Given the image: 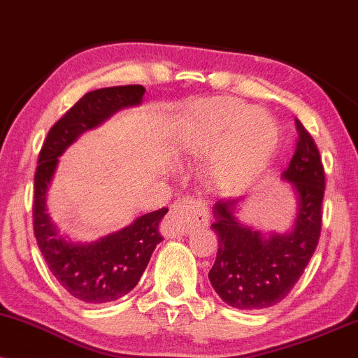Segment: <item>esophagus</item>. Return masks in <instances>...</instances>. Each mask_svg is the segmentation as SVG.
Listing matches in <instances>:
<instances>
[{"label": "esophagus", "instance_id": "1", "mask_svg": "<svg viewBox=\"0 0 358 358\" xmlns=\"http://www.w3.org/2000/svg\"><path fill=\"white\" fill-rule=\"evenodd\" d=\"M208 219L210 212L202 200L182 196L176 200L170 215L166 217V227L170 234L180 236V234H188L195 227H207Z\"/></svg>", "mask_w": 358, "mask_h": 358}]
</instances>
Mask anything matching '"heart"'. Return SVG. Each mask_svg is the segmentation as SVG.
<instances>
[{
  "label": "heart",
  "mask_w": 358,
  "mask_h": 358,
  "mask_svg": "<svg viewBox=\"0 0 358 358\" xmlns=\"http://www.w3.org/2000/svg\"><path fill=\"white\" fill-rule=\"evenodd\" d=\"M276 139V121L268 110L232 97L195 104L180 146L190 155H208L210 175L220 188L248 183L268 162Z\"/></svg>",
  "instance_id": "obj_1"
}]
</instances>
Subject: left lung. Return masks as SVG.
Returning a JSON list of instances; mask_svg holds the SVG:
<instances>
[{
    "mask_svg": "<svg viewBox=\"0 0 358 358\" xmlns=\"http://www.w3.org/2000/svg\"><path fill=\"white\" fill-rule=\"evenodd\" d=\"M298 141L281 180L296 200L289 231L262 232L237 217L244 199L213 205V232L219 249L208 279L215 293L237 310H264L287 296L313 256L322 229L324 171L318 148L301 122Z\"/></svg>",
    "mask_w": 358,
    "mask_h": 358,
    "instance_id": "left-lung-1",
    "label": "left lung"
}]
</instances>
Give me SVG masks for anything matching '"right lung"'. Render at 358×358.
Wrapping results in <instances>:
<instances>
[{
  "instance_id": "right-lung-1",
  "label": "right lung",
  "mask_w": 358,
  "mask_h": 358,
  "mask_svg": "<svg viewBox=\"0 0 358 358\" xmlns=\"http://www.w3.org/2000/svg\"><path fill=\"white\" fill-rule=\"evenodd\" d=\"M143 85H117L85 94L45 139L35 173L34 231L48 269L72 296L89 305L116 301L138 285L159 236L168 208L145 213L121 231L92 242H76L59 231L48 212L47 195L59 158L85 131L96 129L117 110L143 102Z\"/></svg>"
}]
</instances>
